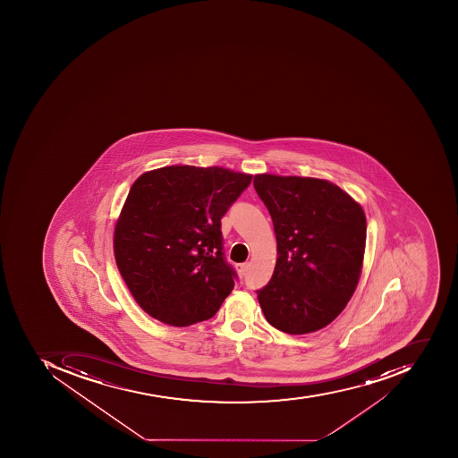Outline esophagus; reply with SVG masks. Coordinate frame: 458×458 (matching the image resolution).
<instances>
[{
    "instance_id": "34e87169",
    "label": "esophagus",
    "mask_w": 458,
    "mask_h": 458,
    "mask_svg": "<svg viewBox=\"0 0 458 458\" xmlns=\"http://www.w3.org/2000/svg\"><path fill=\"white\" fill-rule=\"evenodd\" d=\"M248 267H250V263H238L237 270L241 276H243V275L247 273Z\"/></svg>"
}]
</instances>
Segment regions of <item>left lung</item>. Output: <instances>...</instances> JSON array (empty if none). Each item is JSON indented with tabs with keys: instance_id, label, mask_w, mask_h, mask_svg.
<instances>
[{
	"instance_id": "8db88e82",
	"label": "left lung",
	"mask_w": 458,
	"mask_h": 458,
	"mask_svg": "<svg viewBox=\"0 0 458 458\" xmlns=\"http://www.w3.org/2000/svg\"><path fill=\"white\" fill-rule=\"evenodd\" d=\"M253 186L269 210L277 242L272 279L257 292L263 314L285 334L325 328L360 279L363 208L325 179L259 174Z\"/></svg>"
}]
</instances>
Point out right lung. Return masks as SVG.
<instances>
[{
    "mask_svg": "<svg viewBox=\"0 0 458 458\" xmlns=\"http://www.w3.org/2000/svg\"><path fill=\"white\" fill-rule=\"evenodd\" d=\"M252 175L173 165L139 176L114 227L117 267L153 318L189 327L210 319L237 273L223 252L221 218Z\"/></svg>",
    "mask_w": 458,
    "mask_h": 458,
    "instance_id": "obj_1",
    "label": "right lung"
}]
</instances>
